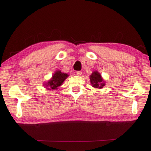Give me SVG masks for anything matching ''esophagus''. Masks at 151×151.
I'll list each match as a JSON object with an SVG mask.
<instances>
[{
	"label": "esophagus",
	"instance_id": "1",
	"mask_svg": "<svg viewBox=\"0 0 151 151\" xmlns=\"http://www.w3.org/2000/svg\"><path fill=\"white\" fill-rule=\"evenodd\" d=\"M76 75L78 76H80L82 75V71H77V72H76Z\"/></svg>",
	"mask_w": 151,
	"mask_h": 151
}]
</instances>
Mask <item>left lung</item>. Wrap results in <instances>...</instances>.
Returning <instances> with one entry per match:
<instances>
[{"mask_svg": "<svg viewBox=\"0 0 151 151\" xmlns=\"http://www.w3.org/2000/svg\"><path fill=\"white\" fill-rule=\"evenodd\" d=\"M90 82L92 86L96 88H102L105 86V81L98 71H93L90 76Z\"/></svg>", "mask_w": 151, "mask_h": 151, "instance_id": "1", "label": "left lung"}]
</instances>
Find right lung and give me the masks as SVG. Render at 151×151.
Here are the masks:
<instances>
[{"mask_svg":"<svg viewBox=\"0 0 151 151\" xmlns=\"http://www.w3.org/2000/svg\"><path fill=\"white\" fill-rule=\"evenodd\" d=\"M68 76L67 73H63L60 70H57L53 74L52 77L48 81L45 82L43 84L48 90H57L60 86L62 85L64 81L67 79Z\"/></svg>","mask_w":151,"mask_h":151,"instance_id":"obj_1","label":"right lung"}]
</instances>
